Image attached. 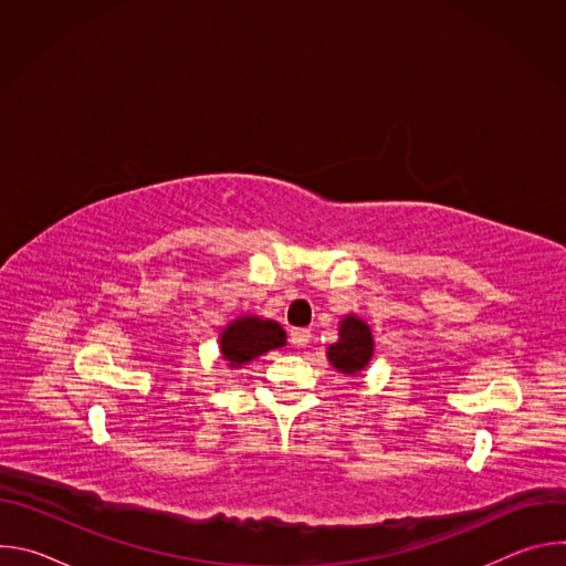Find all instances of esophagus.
I'll use <instances>...</instances> for the list:
<instances>
[{
  "label": "esophagus",
  "instance_id": "obj_1",
  "mask_svg": "<svg viewBox=\"0 0 566 566\" xmlns=\"http://www.w3.org/2000/svg\"><path fill=\"white\" fill-rule=\"evenodd\" d=\"M308 340H311V332L308 329H291V345L306 347Z\"/></svg>",
  "mask_w": 566,
  "mask_h": 566
}]
</instances>
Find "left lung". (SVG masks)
Instances as JSON below:
<instances>
[{
  "instance_id": "obj_1",
  "label": "left lung",
  "mask_w": 566,
  "mask_h": 566,
  "mask_svg": "<svg viewBox=\"0 0 566 566\" xmlns=\"http://www.w3.org/2000/svg\"><path fill=\"white\" fill-rule=\"evenodd\" d=\"M374 354L371 332L363 319L347 315L340 325V340L327 349V356L343 374L360 371Z\"/></svg>"
}]
</instances>
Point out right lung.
I'll return each mask as SVG.
<instances>
[{"mask_svg": "<svg viewBox=\"0 0 566 566\" xmlns=\"http://www.w3.org/2000/svg\"><path fill=\"white\" fill-rule=\"evenodd\" d=\"M286 334L273 319L239 317L221 334V354L230 365H244L271 349L284 347Z\"/></svg>", "mask_w": 566, "mask_h": 566, "instance_id": "1", "label": "right lung"}]
</instances>
